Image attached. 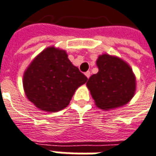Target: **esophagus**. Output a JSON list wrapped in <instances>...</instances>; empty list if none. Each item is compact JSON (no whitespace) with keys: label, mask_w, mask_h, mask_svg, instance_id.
Instances as JSON below:
<instances>
[{"label":"esophagus","mask_w":156,"mask_h":156,"mask_svg":"<svg viewBox=\"0 0 156 156\" xmlns=\"http://www.w3.org/2000/svg\"><path fill=\"white\" fill-rule=\"evenodd\" d=\"M84 74H85V76H86L87 78H89L90 77V74L91 73H90V71H88V72H86V73H85Z\"/></svg>","instance_id":"obj_1"}]
</instances>
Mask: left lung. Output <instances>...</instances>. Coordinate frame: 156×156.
I'll return each instance as SVG.
<instances>
[{"mask_svg": "<svg viewBox=\"0 0 156 156\" xmlns=\"http://www.w3.org/2000/svg\"><path fill=\"white\" fill-rule=\"evenodd\" d=\"M99 72L93 74L87 87L98 108L105 110L126 104L136 90L131 68L118 57L102 55L96 61Z\"/></svg>", "mask_w": 156, "mask_h": 156, "instance_id": "left-lung-1", "label": "left lung"}]
</instances>
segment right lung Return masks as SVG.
Wrapping results in <instances>:
<instances>
[{
    "mask_svg": "<svg viewBox=\"0 0 156 156\" xmlns=\"http://www.w3.org/2000/svg\"><path fill=\"white\" fill-rule=\"evenodd\" d=\"M88 78L74 66L64 50L54 47L37 55L24 74L25 95L36 107L56 112L69 104L75 90Z\"/></svg>",
    "mask_w": 156,
    "mask_h": 156,
    "instance_id": "add662e5",
    "label": "right lung"
}]
</instances>
